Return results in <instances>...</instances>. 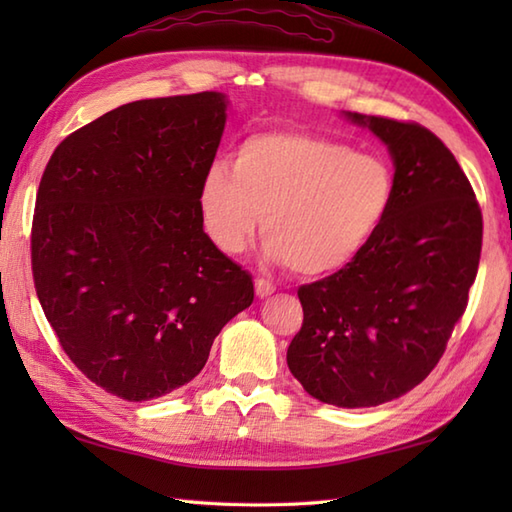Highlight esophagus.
I'll use <instances>...</instances> for the list:
<instances>
[{
    "label": "esophagus",
    "instance_id": "34e87169",
    "mask_svg": "<svg viewBox=\"0 0 512 512\" xmlns=\"http://www.w3.org/2000/svg\"><path fill=\"white\" fill-rule=\"evenodd\" d=\"M255 292H257V297H270L275 292V286L270 284L268 279H264V277H257L255 279Z\"/></svg>",
    "mask_w": 512,
    "mask_h": 512
}]
</instances>
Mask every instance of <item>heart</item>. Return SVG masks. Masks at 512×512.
<instances>
[{
    "instance_id": "1",
    "label": "heart",
    "mask_w": 512,
    "mask_h": 512,
    "mask_svg": "<svg viewBox=\"0 0 512 512\" xmlns=\"http://www.w3.org/2000/svg\"><path fill=\"white\" fill-rule=\"evenodd\" d=\"M394 200L396 173L383 156L328 136L277 129L244 138L233 169L217 162L204 173L198 209L222 253H244L264 222L273 262L321 277L358 259L385 226Z\"/></svg>"
}]
</instances>
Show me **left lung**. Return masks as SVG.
Masks as SVG:
<instances>
[{"label":"left lung","mask_w":512,"mask_h":512,"mask_svg":"<svg viewBox=\"0 0 512 512\" xmlns=\"http://www.w3.org/2000/svg\"><path fill=\"white\" fill-rule=\"evenodd\" d=\"M389 147L396 200L358 259L297 290L303 323L288 367L336 407H376L438 365L469 303L482 253V209L442 140L413 121L347 114Z\"/></svg>","instance_id":"left-lung-1"}]
</instances>
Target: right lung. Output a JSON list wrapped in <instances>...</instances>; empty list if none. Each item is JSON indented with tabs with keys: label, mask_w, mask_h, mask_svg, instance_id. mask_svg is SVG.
<instances>
[{
	"label": "right lung",
	"mask_w": 512,
	"mask_h": 512,
	"mask_svg": "<svg viewBox=\"0 0 512 512\" xmlns=\"http://www.w3.org/2000/svg\"><path fill=\"white\" fill-rule=\"evenodd\" d=\"M226 123L220 92L116 107L54 149L32 215V279L63 352L129 402L200 374L253 279L204 233L198 193Z\"/></svg>",
	"instance_id": "right-lung-1"
}]
</instances>
